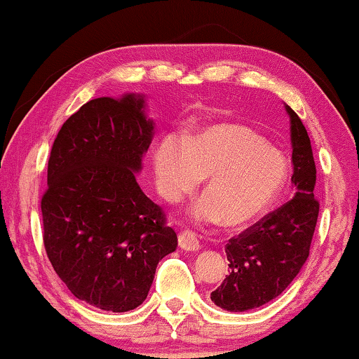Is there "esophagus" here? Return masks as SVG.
I'll return each instance as SVG.
<instances>
[{
	"label": "esophagus",
	"mask_w": 359,
	"mask_h": 359,
	"mask_svg": "<svg viewBox=\"0 0 359 359\" xmlns=\"http://www.w3.org/2000/svg\"><path fill=\"white\" fill-rule=\"evenodd\" d=\"M178 242H180V247L184 250H189V252H194L198 249V239L194 233H191V231H181L178 234Z\"/></svg>",
	"instance_id": "1"
}]
</instances>
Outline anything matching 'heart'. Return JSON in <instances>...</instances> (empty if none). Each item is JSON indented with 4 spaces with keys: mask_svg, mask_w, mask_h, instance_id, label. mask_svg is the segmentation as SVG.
<instances>
[{
    "mask_svg": "<svg viewBox=\"0 0 359 359\" xmlns=\"http://www.w3.org/2000/svg\"><path fill=\"white\" fill-rule=\"evenodd\" d=\"M154 173L161 194L180 201L205 178L192 208L198 223L242 226L266 210L287 180L289 167L278 149L247 126L215 125L186 135L181 146L163 140L154 151Z\"/></svg>",
    "mask_w": 359,
    "mask_h": 359,
    "instance_id": "b5f03b06",
    "label": "heart"
}]
</instances>
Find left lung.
<instances>
[{"mask_svg":"<svg viewBox=\"0 0 359 359\" xmlns=\"http://www.w3.org/2000/svg\"><path fill=\"white\" fill-rule=\"evenodd\" d=\"M285 110L290 117L292 183L297 192L226 244L229 274L210 295L226 311H247L271 302L287 289L310 255L319 215L313 194L316 165L300 117L289 106Z\"/></svg>","mask_w":359,"mask_h":359,"instance_id":"1","label":"left lung"}]
</instances>
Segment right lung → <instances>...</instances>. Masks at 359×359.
Masks as SVG:
<instances>
[{
	"mask_svg": "<svg viewBox=\"0 0 359 359\" xmlns=\"http://www.w3.org/2000/svg\"><path fill=\"white\" fill-rule=\"evenodd\" d=\"M142 96L97 97L65 120L48 161L43 242L79 300L123 313L146 300L178 237L135 173L152 141Z\"/></svg>",
	"mask_w": 359,
	"mask_h": 359,
	"instance_id": "obj_1",
	"label": "right lung"
}]
</instances>
